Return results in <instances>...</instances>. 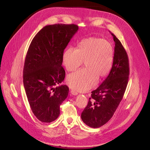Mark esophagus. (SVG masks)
<instances>
[{
    "instance_id": "1",
    "label": "esophagus",
    "mask_w": 150,
    "mask_h": 150,
    "mask_svg": "<svg viewBox=\"0 0 150 150\" xmlns=\"http://www.w3.org/2000/svg\"><path fill=\"white\" fill-rule=\"evenodd\" d=\"M71 91V94L72 95H73V96H76V95H78V93L77 92H76L75 90H70Z\"/></svg>"
}]
</instances>
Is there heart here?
I'll use <instances>...</instances> for the list:
<instances>
[{
    "mask_svg": "<svg viewBox=\"0 0 150 150\" xmlns=\"http://www.w3.org/2000/svg\"><path fill=\"white\" fill-rule=\"evenodd\" d=\"M114 49L108 41L90 37L82 40L77 49H68L64 53L63 63L69 72L76 71L84 60V69L69 75L67 82L78 91H85L110 71L114 60Z\"/></svg>",
    "mask_w": 150,
    "mask_h": 150,
    "instance_id": "heart-1",
    "label": "heart"
}]
</instances>
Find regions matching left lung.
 Returning a JSON list of instances; mask_svg holds the SVG:
<instances>
[{"mask_svg": "<svg viewBox=\"0 0 150 150\" xmlns=\"http://www.w3.org/2000/svg\"><path fill=\"white\" fill-rule=\"evenodd\" d=\"M115 42L113 66L109 75L100 86L91 92V97L81 113L87 126L97 128L113 116L125 92L129 75V60L119 40L112 33Z\"/></svg>", "mask_w": 150, "mask_h": 150, "instance_id": "8db88e82", "label": "left lung"}]
</instances>
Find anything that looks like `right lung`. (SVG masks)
I'll use <instances>...</instances> for the list:
<instances>
[{
	"label": "right lung",
	"instance_id": "right-lung-1",
	"mask_svg": "<svg viewBox=\"0 0 150 150\" xmlns=\"http://www.w3.org/2000/svg\"><path fill=\"white\" fill-rule=\"evenodd\" d=\"M75 24L48 25L34 37L23 70L24 86L31 110L41 122L50 123L60 115V105L68 95L62 66L63 52L78 30Z\"/></svg>",
	"mask_w": 150,
	"mask_h": 150
}]
</instances>
